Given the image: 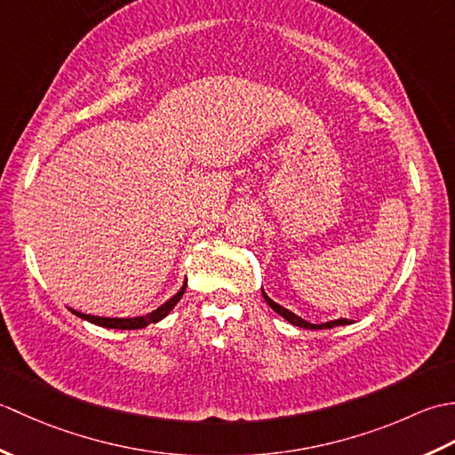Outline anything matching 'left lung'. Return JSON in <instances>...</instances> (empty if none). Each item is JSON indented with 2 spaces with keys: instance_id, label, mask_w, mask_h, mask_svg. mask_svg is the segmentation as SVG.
Returning <instances> with one entry per match:
<instances>
[{
  "instance_id": "1",
  "label": "left lung",
  "mask_w": 455,
  "mask_h": 455,
  "mask_svg": "<svg viewBox=\"0 0 455 455\" xmlns=\"http://www.w3.org/2000/svg\"><path fill=\"white\" fill-rule=\"evenodd\" d=\"M262 295H264V299H266V303H267L269 307H272L277 315H282L287 323H291V324H295V326L308 328V331H323V328H332V326H344V324H350V321H347V318H336V321H328V323H323V324H311V323H307L305 318L297 316L295 313L287 311L285 307H282V305H277L275 301H272V299H269V297L266 295L264 289H262Z\"/></svg>"
}]
</instances>
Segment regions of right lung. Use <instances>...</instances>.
<instances>
[{"instance_id": "1", "label": "right lung", "mask_w": 455, "mask_h": 455, "mask_svg": "<svg viewBox=\"0 0 455 455\" xmlns=\"http://www.w3.org/2000/svg\"><path fill=\"white\" fill-rule=\"evenodd\" d=\"M186 285L188 282H183V287L180 289V291L173 295L172 299H168L166 303H164L162 307H158L156 311H152L148 315L144 316H134V318H109V316H93V315H85V313H80V311H74V308H70V311L76 315L84 318V321H88L92 324H98V326H103V328H119V331H137V328H144L148 324H154L162 321L164 316H168L170 311L173 307L178 305V301L181 299L183 291H186Z\"/></svg>"}]
</instances>
